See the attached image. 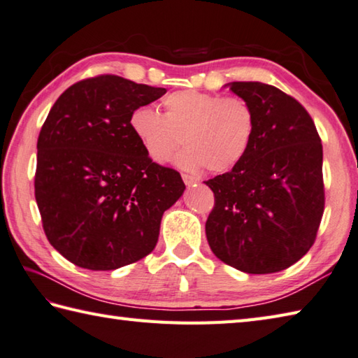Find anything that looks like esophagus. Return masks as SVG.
Here are the masks:
<instances>
[{
	"label": "esophagus",
	"instance_id": "34e87169",
	"mask_svg": "<svg viewBox=\"0 0 358 358\" xmlns=\"http://www.w3.org/2000/svg\"><path fill=\"white\" fill-rule=\"evenodd\" d=\"M181 177H183V181H185V185L187 186V187H191V186H195L199 183V178H195V177H192V175H187V173H183L181 175Z\"/></svg>",
	"mask_w": 358,
	"mask_h": 358
}]
</instances>
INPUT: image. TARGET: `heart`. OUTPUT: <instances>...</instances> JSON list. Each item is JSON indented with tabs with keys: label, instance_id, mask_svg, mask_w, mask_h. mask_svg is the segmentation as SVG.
<instances>
[{
	"label": "heart",
	"instance_id": "heart-1",
	"mask_svg": "<svg viewBox=\"0 0 358 358\" xmlns=\"http://www.w3.org/2000/svg\"><path fill=\"white\" fill-rule=\"evenodd\" d=\"M164 113L139 107L130 115L133 136L155 163L171 161L185 171L206 167L223 173L236 167L250 150L256 131V115L248 101L237 96L175 91L163 101Z\"/></svg>",
	"mask_w": 358,
	"mask_h": 358
}]
</instances>
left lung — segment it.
Listing matches in <instances>:
<instances>
[{"label":"left lung","mask_w":358,"mask_h":358,"mask_svg":"<svg viewBox=\"0 0 358 358\" xmlns=\"http://www.w3.org/2000/svg\"><path fill=\"white\" fill-rule=\"evenodd\" d=\"M256 115L250 150L205 183L215 205L206 220L213 253L250 275L298 262L315 242L324 211L323 145L306 108L262 82H231Z\"/></svg>","instance_id":"1"}]
</instances>
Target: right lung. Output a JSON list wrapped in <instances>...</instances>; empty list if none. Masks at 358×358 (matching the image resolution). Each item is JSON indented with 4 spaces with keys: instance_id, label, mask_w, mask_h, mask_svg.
I'll use <instances>...</instances> for the list:
<instances>
[{
    "instance_id": "1",
    "label": "right lung",
    "mask_w": 358,
    "mask_h": 358,
    "mask_svg": "<svg viewBox=\"0 0 358 358\" xmlns=\"http://www.w3.org/2000/svg\"><path fill=\"white\" fill-rule=\"evenodd\" d=\"M163 94L107 74L74 83L49 111L35 200L49 243L77 267L116 270L152 253L164 211L185 192L180 173L153 163L129 125L133 110Z\"/></svg>"
}]
</instances>
